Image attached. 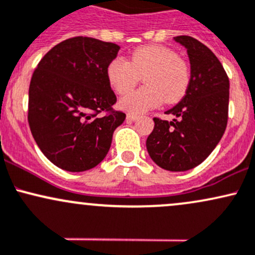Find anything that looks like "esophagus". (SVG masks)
I'll use <instances>...</instances> for the list:
<instances>
[{"label": "esophagus", "instance_id": "1", "mask_svg": "<svg viewBox=\"0 0 255 255\" xmlns=\"http://www.w3.org/2000/svg\"><path fill=\"white\" fill-rule=\"evenodd\" d=\"M137 119H138V116H136V114H128L127 116L128 122H136Z\"/></svg>", "mask_w": 255, "mask_h": 255}]
</instances>
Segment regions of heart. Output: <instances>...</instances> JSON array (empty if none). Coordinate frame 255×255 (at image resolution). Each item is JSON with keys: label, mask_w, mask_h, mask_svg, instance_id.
Masks as SVG:
<instances>
[{"label": "heart", "mask_w": 255, "mask_h": 255, "mask_svg": "<svg viewBox=\"0 0 255 255\" xmlns=\"http://www.w3.org/2000/svg\"><path fill=\"white\" fill-rule=\"evenodd\" d=\"M107 78L118 94H127L144 76L142 89L120 99L122 110L143 113L158 107L162 101L176 104L187 94L190 85V68L177 54L162 45H145L131 53L128 61L116 58L107 66Z\"/></svg>", "instance_id": "obj_1"}]
</instances>
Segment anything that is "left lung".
<instances>
[{
    "instance_id": "8db88e82",
    "label": "left lung",
    "mask_w": 255,
    "mask_h": 255,
    "mask_svg": "<svg viewBox=\"0 0 255 255\" xmlns=\"http://www.w3.org/2000/svg\"><path fill=\"white\" fill-rule=\"evenodd\" d=\"M187 49L190 85L178 105L167 114L172 122L154 118L147 150L156 165L182 172L201 164L224 135L228 124L229 78L217 56L190 36L173 37Z\"/></svg>"
}]
</instances>
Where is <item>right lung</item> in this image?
<instances>
[{
  "instance_id": "add662e5",
  "label": "right lung",
  "mask_w": 255,
  "mask_h": 255,
  "mask_svg": "<svg viewBox=\"0 0 255 255\" xmlns=\"http://www.w3.org/2000/svg\"><path fill=\"white\" fill-rule=\"evenodd\" d=\"M119 45L90 37L59 43L37 65L28 89V125L42 153L54 165L83 172L105 159L113 132L125 120L114 112L117 97L107 66ZM110 112L105 117L98 113Z\"/></svg>"
}]
</instances>
